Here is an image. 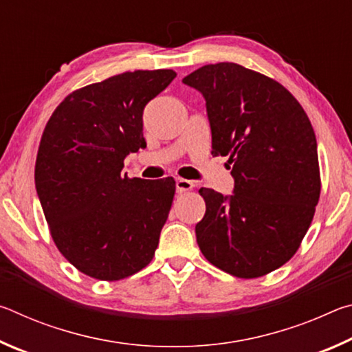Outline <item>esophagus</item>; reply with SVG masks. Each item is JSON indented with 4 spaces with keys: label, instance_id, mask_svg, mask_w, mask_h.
I'll return each instance as SVG.
<instances>
[{
    "label": "esophagus",
    "instance_id": "1",
    "mask_svg": "<svg viewBox=\"0 0 352 352\" xmlns=\"http://www.w3.org/2000/svg\"><path fill=\"white\" fill-rule=\"evenodd\" d=\"M194 186H195L194 182L186 180V178H177V182H175V188H177L178 194H183V192H186V190L194 189Z\"/></svg>",
    "mask_w": 352,
    "mask_h": 352
}]
</instances>
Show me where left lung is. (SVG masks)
Returning <instances> with one entry per match:
<instances>
[{
  "mask_svg": "<svg viewBox=\"0 0 352 352\" xmlns=\"http://www.w3.org/2000/svg\"><path fill=\"white\" fill-rule=\"evenodd\" d=\"M204 94L212 155H228L233 195L201 188L195 225L205 258L230 275L259 278L300 248L320 199L317 140L289 90L237 63L205 65L183 79Z\"/></svg>",
  "mask_w": 352,
  "mask_h": 352,
  "instance_id": "1",
  "label": "left lung"
}]
</instances>
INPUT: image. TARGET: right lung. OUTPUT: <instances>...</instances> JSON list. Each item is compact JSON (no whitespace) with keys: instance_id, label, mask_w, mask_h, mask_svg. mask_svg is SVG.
Returning <instances> with one entry per match:
<instances>
[{"instance_id":"1","label":"right lung","mask_w":352,"mask_h":352,"mask_svg":"<svg viewBox=\"0 0 352 352\" xmlns=\"http://www.w3.org/2000/svg\"><path fill=\"white\" fill-rule=\"evenodd\" d=\"M175 71H133L73 91L41 135L35 188L56 245L85 275L119 281L152 261L175 182L122 175L146 147L142 111Z\"/></svg>"}]
</instances>
